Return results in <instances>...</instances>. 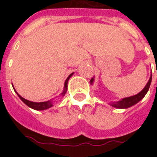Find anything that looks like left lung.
Segmentation results:
<instances>
[{"mask_svg": "<svg viewBox=\"0 0 157 157\" xmlns=\"http://www.w3.org/2000/svg\"><path fill=\"white\" fill-rule=\"evenodd\" d=\"M94 79L92 78L90 80L91 82H93ZM151 76L149 79L148 82L146 85V86L144 87V89L143 90L139 93L136 95L131 96V97H128V98H123L119 102H117V103H112V106H113L114 107H117V108H128V107H131L133 105L136 104L137 103H139V101L141 100L142 98H144V96L146 95V94L147 93V91L149 90V87H150V85H151Z\"/></svg>", "mask_w": 157, "mask_h": 157, "instance_id": "obj_1", "label": "left lung"}]
</instances>
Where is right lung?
Wrapping results in <instances>:
<instances>
[{
    "instance_id": "1",
    "label": "right lung",
    "mask_w": 157,
    "mask_h": 157,
    "mask_svg": "<svg viewBox=\"0 0 157 157\" xmlns=\"http://www.w3.org/2000/svg\"><path fill=\"white\" fill-rule=\"evenodd\" d=\"M72 74L73 73H71V75H69L68 77L67 78L66 81H65V84H64V90H63V92L62 93V95H64V94H66L67 87V81H68L69 78H70V77L72 76ZM16 93H17V92H16ZM17 94H18V97L20 98V99L23 101V103H25V104L27 105V106H28L29 107L33 108V109L40 111V110L48 109V108H50V107H51L53 106L52 103H51L50 101H47V102H41V103H34V102H31V101L27 100V99H25V98H23V97H21V96L19 95L18 93H17Z\"/></svg>"
}]
</instances>
